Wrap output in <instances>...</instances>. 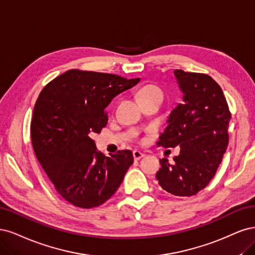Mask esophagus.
Returning a JSON list of instances; mask_svg holds the SVG:
<instances>
[{"label":"esophagus","mask_w":255,"mask_h":255,"mask_svg":"<svg viewBox=\"0 0 255 255\" xmlns=\"http://www.w3.org/2000/svg\"><path fill=\"white\" fill-rule=\"evenodd\" d=\"M144 155L145 154L143 152L139 151V150H134L133 151V158H134V160H139L141 158H143Z\"/></svg>","instance_id":"obj_1"}]
</instances>
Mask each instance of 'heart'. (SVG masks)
<instances>
[{"mask_svg": "<svg viewBox=\"0 0 255 255\" xmlns=\"http://www.w3.org/2000/svg\"><path fill=\"white\" fill-rule=\"evenodd\" d=\"M154 94H161L160 89L157 88L155 86H152V85H147V86H144L138 90L137 93H136V97L141 98V97L151 96V95H154Z\"/></svg>", "mask_w": 255, "mask_h": 255, "instance_id": "1", "label": "heart"}]
</instances>
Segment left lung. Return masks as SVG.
I'll use <instances>...</instances> for the list:
<instances>
[{"mask_svg": "<svg viewBox=\"0 0 255 255\" xmlns=\"http://www.w3.org/2000/svg\"><path fill=\"white\" fill-rule=\"evenodd\" d=\"M182 102L169 113L159 145L180 146L169 163L160 160L157 179L163 190L179 196L196 195L214 177L229 143L231 113L223 90L211 76L175 70Z\"/></svg>", "mask_w": 255, "mask_h": 255, "instance_id": "obj_1", "label": "left lung"}]
</instances>
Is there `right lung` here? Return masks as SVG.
<instances>
[{
	"label": "right lung",
	"mask_w": 255,
	"mask_h": 255,
	"mask_svg": "<svg viewBox=\"0 0 255 255\" xmlns=\"http://www.w3.org/2000/svg\"><path fill=\"white\" fill-rule=\"evenodd\" d=\"M138 81L70 70L41 91L30 124L32 147L56 191L75 207L92 209L110 199L133 163L130 150L105 157L91 135L107 125L112 98Z\"/></svg>",
	"instance_id": "1"
}]
</instances>
